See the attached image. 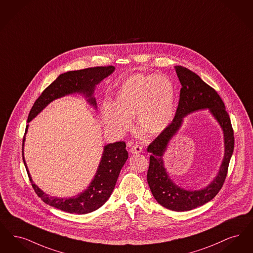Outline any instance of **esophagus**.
<instances>
[{
	"mask_svg": "<svg viewBox=\"0 0 253 253\" xmlns=\"http://www.w3.org/2000/svg\"><path fill=\"white\" fill-rule=\"evenodd\" d=\"M142 150H143L142 146H140L138 144H134L130 148V153H132V154H139V153L142 152Z\"/></svg>",
	"mask_w": 253,
	"mask_h": 253,
	"instance_id": "obj_1",
	"label": "esophagus"
}]
</instances>
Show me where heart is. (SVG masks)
<instances>
[{
    "mask_svg": "<svg viewBox=\"0 0 253 253\" xmlns=\"http://www.w3.org/2000/svg\"><path fill=\"white\" fill-rule=\"evenodd\" d=\"M176 110V87L165 76L134 75L126 78L114 93L111 107L102 110L109 131L122 135L131 127L135 116L139 128L158 135L170 126Z\"/></svg>",
    "mask_w": 253,
    "mask_h": 253,
    "instance_id": "heart-1",
    "label": "heart"
}]
</instances>
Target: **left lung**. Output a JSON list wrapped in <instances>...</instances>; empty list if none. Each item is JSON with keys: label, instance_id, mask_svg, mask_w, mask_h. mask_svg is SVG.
I'll use <instances>...</instances> for the list:
<instances>
[{"label": "left lung", "instance_id": "1", "mask_svg": "<svg viewBox=\"0 0 253 253\" xmlns=\"http://www.w3.org/2000/svg\"><path fill=\"white\" fill-rule=\"evenodd\" d=\"M181 84L176 115L170 126L162 132L147 151L150 153L147 182L159 204L175 211L196 209L211 201L223 186L234 147L231 119L218 93L197 74L185 67L175 66ZM208 109L219 123L224 135V157L219 173L207 187L199 190H187L178 187L169 177L163 162V155L172 137L182 125L183 118L198 110Z\"/></svg>", "mask_w": 253, "mask_h": 253}]
</instances>
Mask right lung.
Instances as JSON below:
<instances>
[{
	"label": "right lung",
	"mask_w": 253,
	"mask_h": 253,
	"mask_svg": "<svg viewBox=\"0 0 253 253\" xmlns=\"http://www.w3.org/2000/svg\"><path fill=\"white\" fill-rule=\"evenodd\" d=\"M114 70L115 68L113 66L93 67L61 74L51 85L44 89L41 96L36 100L29 112L27 123L32 121L51 102L69 94L78 93L83 95L88 104L94 110H97L96 100L93 96L95 87L103 79L110 76ZM28 126L29 125L26 126L22 141V160L36 194L46 204L70 213L85 214L96 211L103 206L110 198L122 167L128 158L125 142L109 143L104 146V151L97 171L85 191L72 198H55L44 193L42 189L37 186L30 176L23 154L25 135L28 130Z\"/></svg>",
	"instance_id": "obj_1"
}]
</instances>
